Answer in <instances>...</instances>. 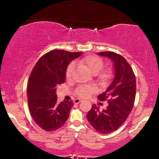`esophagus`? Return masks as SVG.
Listing matches in <instances>:
<instances>
[{
	"label": "esophagus",
	"instance_id": "obj_1",
	"mask_svg": "<svg viewBox=\"0 0 159 159\" xmlns=\"http://www.w3.org/2000/svg\"><path fill=\"white\" fill-rule=\"evenodd\" d=\"M80 102H81V100L80 99H75L74 100V103H75V104H79Z\"/></svg>",
	"mask_w": 159,
	"mask_h": 159
}]
</instances>
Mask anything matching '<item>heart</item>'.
<instances>
[{
	"mask_svg": "<svg viewBox=\"0 0 159 159\" xmlns=\"http://www.w3.org/2000/svg\"><path fill=\"white\" fill-rule=\"evenodd\" d=\"M77 66H80L83 69L87 70L93 74H97L98 79L103 82H107L112 77L113 72L111 68H107L101 70L104 66L103 60L100 57L96 55H88L83 59H80L76 61ZM74 71V65L73 63L67 67L66 72V77L67 80L72 79ZM96 89L94 87L81 86L76 89L77 95L81 97H89L93 92H96Z\"/></svg>",
	"mask_w": 159,
	"mask_h": 159,
	"instance_id": "heart-1",
	"label": "heart"
}]
</instances>
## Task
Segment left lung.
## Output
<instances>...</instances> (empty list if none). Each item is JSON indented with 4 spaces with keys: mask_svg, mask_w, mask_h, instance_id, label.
Wrapping results in <instances>:
<instances>
[{
    "mask_svg": "<svg viewBox=\"0 0 159 159\" xmlns=\"http://www.w3.org/2000/svg\"><path fill=\"white\" fill-rule=\"evenodd\" d=\"M98 55L113 62L114 78L110 85L98 96L100 101L107 100L106 109L99 110L93 104L87 115L89 122L101 134L116 130L126 120L134 105L136 94V78L124 57L113 52H101Z\"/></svg>",
    "mask_w": 159,
    "mask_h": 159,
    "instance_id": "left-lung-1",
    "label": "left lung"
}]
</instances>
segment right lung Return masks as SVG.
<instances>
[{"instance_id": "add662e5", "label": "right lung", "mask_w": 159, "mask_h": 159, "mask_svg": "<svg viewBox=\"0 0 159 159\" xmlns=\"http://www.w3.org/2000/svg\"><path fill=\"white\" fill-rule=\"evenodd\" d=\"M82 54L51 50L43 55L33 67L28 82V105L33 120L43 130H56L68 119L74 103L59 102L57 86L65 83L67 66Z\"/></svg>"}]
</instances>
